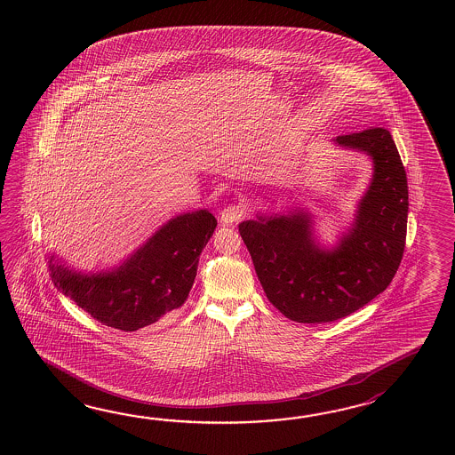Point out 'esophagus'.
<instances>
[{"mask_svg":"<svg viewBox=\"0 0 455 455\" xmlns=\"http://www.w3.org/2000/svg\"><path fill=\"white\" fill-rule=\"evenodd\" d=\"M245 214H247V210H245L243 204H228V206H224L223 212H221V223L224 226L239 223L241 220L245 218Z\"/></svg>","mask_w":455,"mask_h":455,"instance_id":"34e87169","label":"esophagus"}]
</instances>
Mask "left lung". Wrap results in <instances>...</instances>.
<instances>
[{
  "label": "left lung",
  "instance_id": "left-lung-1",
  "mask_svg": "<svg viewBox=\"0 0 455 455\" xmlns=\"http://www.w3.org/2000/svg\"><path fill=\"white\" fill-rule=\"evenodd\" d=\"M335 141L374 159L372 184L337 251L312 242L307 214L239 224L267 298L300 323L333 322L366 306L394 280L405 251L408 185L390 132L368 128Z\"/></svg>",
  "mask_w": 455,
  "mask_h": 455
}]
</instances>
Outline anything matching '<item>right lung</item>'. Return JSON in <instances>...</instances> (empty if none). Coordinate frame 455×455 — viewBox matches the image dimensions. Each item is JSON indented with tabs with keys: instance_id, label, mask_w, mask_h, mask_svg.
<instances>
[{
	"instance_id": "obj_1",
	"label": "right lung",
	"mask_w": 455,
	"mask_h": 455,
	"mask_svg": "<svg viewBox=\"0 0 455 455\" xmlns=\"http://www.w3.org/2000/svg\"><path fill=\"white\" fill-rule=\"evenodd\" d=\"M216 229L206 210L177 216L118 270L83 276L53 265V284L107 327L135 331L180 309L194 286L200 253Z\"/></svg>"
}]
</instances>
